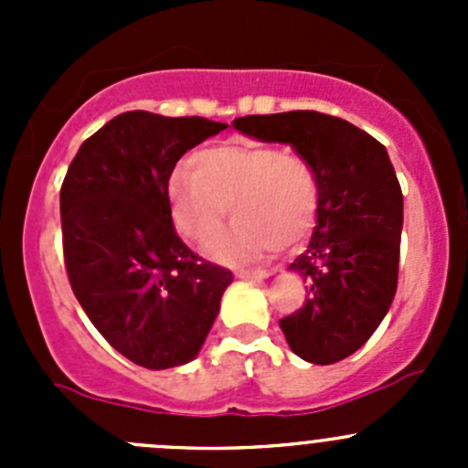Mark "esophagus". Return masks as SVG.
<instances>
[{
	"label": "esophagus",
	"instance_id": "obj_1",
	"mask_svg": "<svg viewBox=\"0 0 468 468\" xmlns=\"http://www.w3.org/2000/svg\"><path fill=\"white\" fill-rule=\"evenodd\" d=\"M273 271H269V269H238L235 271V276L238 278H269Z\"/></svg>",
	"mask_w": 468,
	"mask_h": 468
}]
</instances>
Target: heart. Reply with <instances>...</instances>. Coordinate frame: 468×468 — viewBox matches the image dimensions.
<instances>
[{
	"instance_id": "heart-1",
	"label": "heart",
	"mask_w": 468,
	"mask_h": 468,
	"mask_svg": "<svg viewBox=\"0 0 468 468\" xmlns=\"http://www.w3.org/2000/svg\"><path fill=\"white\" fill-rule=\"evenodd\" d=\"M167 206L178 235L199 247L220 232L229 207L234 230L210 244L207 256L219 262L258 261L278 247H296L313 230L317 169L305 155L273 144L207 146L192 155V169L178 167L169 176Z\"/></svg>"
}]
</instances>
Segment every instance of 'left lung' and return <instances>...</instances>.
<instances>
[{"mask_svg":"<svg viewBox=\"0 0 468 468\" xmlns=\"http://www.w3.org/2000/svg\"><path fill=\"white\" fill-rule=\"evenodd\" d=\"M233 126L262 143L292 144L317 169V226L290 264L308 299L278 324L303 360H344L378 328L399 282L403 192L387 149L351 122L317 111L247 115Z\"/></svg>","mask_w":468,"mask_h":468,"instance_id":"obj_1","label":"left lung"}]
</instances>
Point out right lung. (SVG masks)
<instances>
[{"instance_id": "right-lung-1", "label": "right lung", "mask_w": 468, "mask_h": 468, "mask_svg": "<svg viewBox=\"0 0 468 468\" xmlns=\"http://www.w3.org/2000/svg\"><path fill=\"white\" fill-rule=\"evenodd\" d=\"M229 124L129 111L90 135L60 187L69 285L94 328L144 369L195 360L233 282L176 235L167 183L178 158Z\"/></svg>"}]
</instances>
